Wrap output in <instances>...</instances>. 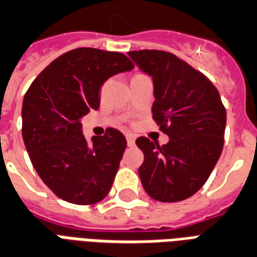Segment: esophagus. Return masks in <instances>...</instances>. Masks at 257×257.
Segmentation results:
<instances>
[{
    "label": "esophagus",
    "instance_id": "esophagus-1",
    "mask_svg": "<svg viewBox=\"0 0 257 257\" xmlns=\"http://www.w3.org/2000/svg\"><path fill=\"white\" fill-rule=\"evenodd\" d=\"M126 143L128 146H134L135 145V136L132 134H126Z\"/></svg>",
    "mask_w": 257,
    "mask_h": 257
}]
</instances>
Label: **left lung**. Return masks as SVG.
I'll list each match as a JSON object with an SVG mask.
<instances>
[{
  "instance_id": "8db88e82",
  "label": "left lung",
  "mask_w": 257,
  "mask_h": 257,
  "mask_svg": "<svg viewBox=\"0 0 257 257\" xmlns=\"http://www.w3.org/2000/svg\"><path fill=\"white\" fill-rule=\"evenodd\" d=\"M128 55L153 77V118L169 136L164 146L145 136L136 140L145 154L143 189L161 202L183 201L204 186L220 157L226 108L215 85L176 55L154 49Z\"/></svg>"
}]
</instances>
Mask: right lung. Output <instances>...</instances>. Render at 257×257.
<instances>
[{
  "instance_id": "right-lung-1",
  "label": "right lung",
  "mask_w": 257,
  "mask_h": 257,
  "mask_svg": "<svg viewBox=\"0 0 257 257\" xmlns=\"http://www.w3.org/2000/svg\"><path fill=\"white\" fill-rule=\"evenodd\" d=\"M132 68L123 53L77 48L55 59L26 92L25 146L38 176L59 198L92 205L111 189L126 139L107 128L88 142L81 118L99 108V90L107 79Z\"/></svg>"
}]
</instances>
